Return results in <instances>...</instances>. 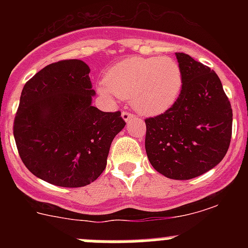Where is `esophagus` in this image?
<instances>
[{
  "label": "esophagus",
  "mask_w": 248,
  "mask_h": 248,
  "mask_svg": "<svg viewBox=\"0 0 248 248\" xmlns=\"http://www.w3.org/2000/svg\"><path fill=\"white\" fill-rule=\"evenodd\" d=\"M122 117H123V119L125 120V122H129V120L133 119V118H134V114L131 113V111L124 110V111H123V113H122Z\"/></svg>",
  "instance_id": "obj_1"
}]
</instances>
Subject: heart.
Segmentation results:
<instances>
[{"mask_svg":"<svg viewBox=\"0 0 248 248\" xmlns=\"http://www.w3.org/2000/svg\"><path fill=\"white\" fill-rule=\"evenodd\" d=\"M184 74L171 57H130L105 74L100 92L130 99L140 113L156 115L171 108L181 93Z\"/></svg>","mask_w":248,"mask_h":248,"instance_id":"obj_1","label":"heart"}]
</instances>
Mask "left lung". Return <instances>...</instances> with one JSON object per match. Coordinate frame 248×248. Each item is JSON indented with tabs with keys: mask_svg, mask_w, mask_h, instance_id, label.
Listing matches in <instances>:
<instances>
[{
	"mask_svg": "<svg viewBox=\"0 0 248 248\" xmlns=\"http://www.w3.org/2000/svg\"><path fill=\"white\" fill-rule=\"evenodd\" d=\"M184 74L171 108L146 118L145 150L153 168L175 180H189L217 165L229 150L232 108L217 74L185 53H176Z\"/></svg>",
	"mask_w": 248,
	"mask_h": 248,
	"instance_id": "obj_1",
	"label": "left lung"
}]
</instances>
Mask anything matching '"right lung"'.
I'll list each match as a JSON object with an SVG mask.
<instances>
[{"mask_svg":"<svg viewBox=\"0 0 248 248\" xmlns=\"http://www.w3.org/2000/svg\"><path fill=\"white\" fill-rule=\"evenodd\" d=\"M89 67L79 59L52 63L25 84L13 135L26 168L62 187H82L107 166L111 141L124 128L118 111L92 105Z\"/></svg>","mask_w":248,"mask_h":248,"instance_id":"add662e5","label":"right lung"}]
</instances>
